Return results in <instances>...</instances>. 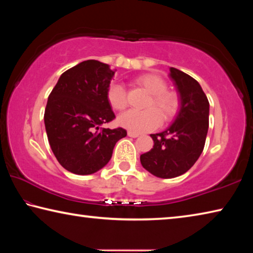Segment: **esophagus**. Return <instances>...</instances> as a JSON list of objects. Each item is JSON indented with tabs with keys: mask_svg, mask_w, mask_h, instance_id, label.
<instances>
[{
	"mask_svg": "<svg viewBox=\"0 0 253 253\" xmlns=\"http://www.w3.org/2000/svg\"><path fill=\"white\" fill-rule=\"evenodd\" d=\"M128 136L131 137V138H136V137L139 136V134H137V132L134 131H128Z\"/></svg>",
	"mask_w": 253,
	"mask_h": 253,
	"instance_id": "1",
	"label": "esophagus"
}]
</instances>
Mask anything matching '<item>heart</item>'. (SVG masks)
I'll return each instance as SVG.
<instances>
[{"instance_id":"heart-1","label":"heart","mask_w":253,"mask_h":253,"mask_svg":"<svg viewBox=\"0 0 253 253\" xmlns=\"http://www.w3.org/2000/svg\"><path fill=\"white\" fill-rule=\"evenodd\" d=\"M137 84L152 95L146 107H155L164 121H169L176 115L179 108L178 97L175 92L166 90L168 85L164 79L157 75L148 74L140 76L137 79ZM107 100L115 110L126 108V91L121 84L114 83L109 85L107 89ZM156 110L148 108L145 110H128L119 115L117 122L122 127L134 132L152 130L161 124V116Z\"/></svg>"}]
</instances>
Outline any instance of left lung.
I'll list each match as a JSON object with an SVG mask.
<instances>
[{
    "label": "left lung",
    "instance_id": "left-lung-1",
    "mask_svg": "<svg viewBox=\"0 0 253 253\" xmlns=\"http://www.w3.org/2000/svg\"><path fill=\"white\" fill-rule=\"evenodd\" d=\"M169 78L179 95V110L172 125L152 134L154 146L140 155L143 168L161 178L186 173L203 152L209 129L210 104L194 78L169 68Z\"/></svg>",
    "mask_w": 253,
    "mask_h": 253
}]
</instances>
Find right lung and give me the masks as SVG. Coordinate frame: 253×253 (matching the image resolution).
<instances>
[{"mask_svg": "<svg viewBox=\"0 0 253 253\" xmlns=\"http://www.w3.org/2000/svg\"><path fill=\"white\" fill-rule=\"evenodd\" d=\"M115 70L97 60H87L60 76L44 111L46 136L55 158L69 172L89 175L110 161L124 128H102L115 118L107 89Z\"/></svg>", "mask_w": 253, "mask_h": 253, "instance_id": "add662e5", "label": "right lung"}]
</instances>
